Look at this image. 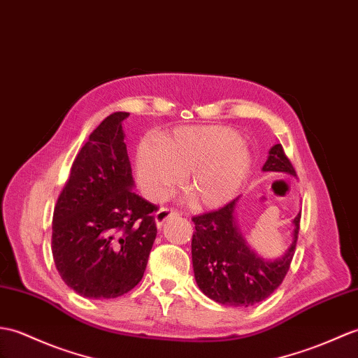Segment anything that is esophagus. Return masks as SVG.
Returning a JSON list of instances; mask_svg holds the SVG:
<instances>
[{
  "mask_svg": "<svg viewBox=\"0 0 358 358\" xmlns=\"http://www.w3.org/2000/svg\"><path fill=\"white\" fill-rule=\"evenodd\" d=\"M178 210H173V209H169V207H162V209L155 213V224L157 227H162L163 224L168 221L169 218L172 217H178Z\"/></svg>",
  "mask_w": 358,
  "mask_h": 358,
  "instance_id": "34e87169",
  "label": "esophagus"
}]
</instances>
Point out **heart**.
<instances>
[{"label":"heart","mask_w":358,"mask_h":358,"mask_svg":"<svg viewBox=\"0 0 358 358\" xmlns=\"http://www.w3.org/2000/svg\"><path fill=\"white\" fill-rule=\"evenodd\" d=\"M250 164L239 132L220 124L182 127L162 145L143 140L137 148V177L149 199L162 201L187 175L186 196L203 209L229 203L243 187Z\"/></svg>","instance_id":"b5f03b06"}]
</instances>
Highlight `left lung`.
<instances>
[{
  "instance_id": "1",
  "label": "left lung",
  "mask_w": 358,
  "mask_h": 358,
  "mask_svg": "<svg viewBox=\"0 0 358 358\" xmlns=\"http://www.w3.org/2000/svg\"><path fill=\"white\" fill-rule=\"evenodd\" d=\"M262 171L296 176L280 143L270 149ZM238 199L192 218V264L196 285L207 297L221 305L247 308L273 294L284 280L294 256L301 213L293 220V241L285 255L270 261L255 253L241 234L235 217Z\"/></svg>"
}]
</instances>
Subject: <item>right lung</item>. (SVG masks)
Returning a JSON list of instances; mask_svg holds the SVG:
<instances>
[{"label":"right lung","mask_w":358,"mask_h":358,"mask_svg":"<svg viewBox=\"0 0 358 358\" xmlns=\"http://www.w3.org/2000/svg\"><path fill=\"white\" fill-rule=\"evenodd\" d=\"M113 113L73 162L53 213L52 252L62 280L88 299H114L143 278L157 236L155 204L132 187L122 122Z\"/></svg>","instance_id":"right-lung-1"}]
</instances>
